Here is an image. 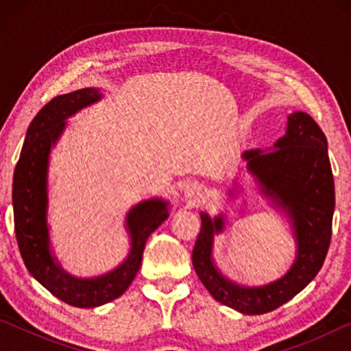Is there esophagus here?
Listing matches in <instances>:
<instances>
[{
    "mask_svg": "<svg viewBox=\"0 0 351 351\" xmlns=\"http://www.w3.org/2000/svg\"><path fill=\"white\" fill-rule=\"evenodd\" d=\"M184 198L189 204H198L204 198V190L197 182L189 184V186L184 189Z\"/></svg>",
    "mask_w": 351,
    "mask_h": 351,
    "instance_id": "obj_1",
    "label": "esophagus"
}]
</instances>
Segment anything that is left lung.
I'll return each mask as SVG.
<instances>
[{
  "label": "left lung",
  "instance_id": "left-lung-1",
  "mask_svg": "<svg viewBox=\"0 0 351 351\" xmlns=\"http://www.w3.org/2000/svg\"><path fill=\"white\" fill-rule=\"evenodd\" d=\"M326 148V138L316 121L304 111H295L288 116L287 133L272 152L241 154L260 192L289 217L297 255L289 271L276 282L252 288L237 285L226 278L212 260L213 237L223 230L224 218L212 219L201 213L192 261L213 299L243 314L269 313L287 304L317 276L330 247L335 212V180Z\"/></svg>",
  "mask_w": 351,
  "mask_h": 351
}]
</instances>
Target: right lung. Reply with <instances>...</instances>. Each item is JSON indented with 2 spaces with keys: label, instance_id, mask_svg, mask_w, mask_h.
Listing matches in <instances>:
<instances>
[{
  "label": "right lung",
  "instance_id": "right-lung-1",
  "mask_svg": "<svg viewBox=\"0 0 351 351\" xmlns=\"http://www.w3.org/2000/svg\"><path fill=\"white\" fill-rule=\"evenodd\" d=\"M100 99L102 93L96 88H83L47 102L27 128L12 184L15 235L27 271L51 294L79 308L100 306L125 293L141 268L147 239L170 215L169 203L164 199L153 198L133 206L127 215V229L132 239L128 257L104 276L77 278L68 274L51 254L47 228V165L51 148L66 127L64 121Z\"/></svg>",
  "mask_w": 351,
  "mask_h": 351
}]
</instances>
